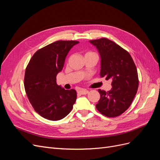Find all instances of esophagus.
Listing matches in <instances>:
<instances>
[{
    "mask_svg": "<svg viewBox=\"0 0 160 160\" xmlns=\"http://www.w3.org/2000/svg\"><path fill=\"white\" fill-rule=\"evenodd\" d=\"M88 93H89V91L87 89H81L78 91V93H79L81 95H86Z\"/></svg>",
    "mask_w": 160,
    "mask_h": 160,
    "instance_id": "esophagus-1",
    "label": "esophagus"
}]
</instances>
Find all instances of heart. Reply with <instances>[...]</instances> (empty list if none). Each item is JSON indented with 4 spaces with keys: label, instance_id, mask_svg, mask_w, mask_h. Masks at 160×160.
I'll list each match as a JSON object with an SVG mask.
<instances>
[{
    "label": "heart",
    "instance_id": "b5f03b06",
    "mask_svg": "<svg viewBox=\"0 0 160 160\" xmlns=\"http://www.w3.org/2000/svg\"><path fill=\"white\" fill-rule=\"evenodd\" d=\"M91 54H95V53L93 52H92V51H88V52H87L85 53V55H91Z\"/></svg>",
    "mask_w": 160,
    "mask_h": 160
}]
</instances>
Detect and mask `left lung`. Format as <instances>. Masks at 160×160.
I'll return each mask as SVG.
<instances>
[{
    "mask_svg": "<svg viewBox=\"0 0 160 160\" xmlns=\"http://www.w3.org/2000/svg\"><path fill=\"white\" fill-rule=\"evenodd\" d=\"M89 42L97 47L101 56V77L112 80L110 91L98 90L100 99L96 108L106 117H118L129 108L137 93L139 79L136 66L126 50L108 38Z\"/></svg>",
    "mask_w": 160,
    "mask_h": 160,
    "instance_id": "8db88e82",
    "label": "left lung"
}]
</instances>
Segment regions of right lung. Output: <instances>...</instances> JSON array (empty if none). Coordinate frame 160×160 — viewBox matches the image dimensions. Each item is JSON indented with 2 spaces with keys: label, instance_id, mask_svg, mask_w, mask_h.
<instances>
[{
  "label": "right lung",
  "instance_id": "obj_1",
  "mask_svg": "<svg viewBox=\"0 0 160 160\" xmlns=\"http://www.w3.org/2000/svg\"><path fill=\"white\" fill-rule=\"evenodd\" d=\"M76 41H57L38 49L25 70L24 86L31 105L41 117L60 120L68 115L77 99L74 89L65 90L56 83L65 58Z\"/></svg>",
  "mask_w": 160,
  "mask_h": 160
}]
</instances>
